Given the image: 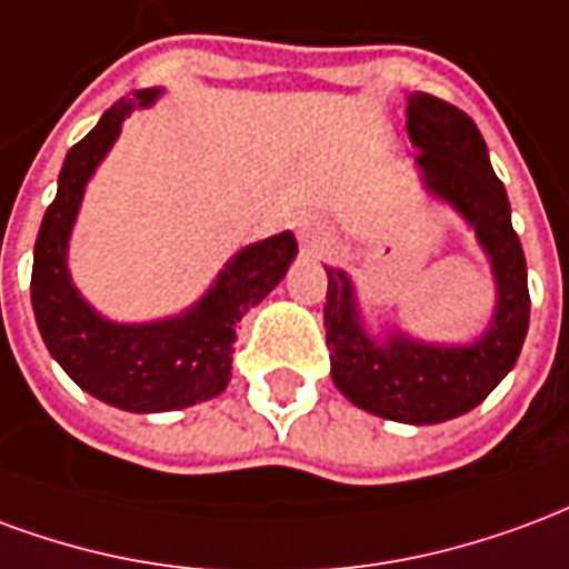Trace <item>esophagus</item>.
<instances>
[{"instance_id":"obj_1","label":"esophagus","mask_w":569,"mask_h":569,"mask_svg":"<svg viewBox=\"0 0 569 569\" xmlns=\"http://www.w3.org/2000/svg\"><path fill=\"white\" fill-rule=\"evenodd\" d=\"M330 242H333V230H330V223H327L321 214H306V218H300L302 251L321 254V251L330 248Z\"/></svg>"}]
</instances>
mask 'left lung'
<instances>
[{
    "label": "left lung",
    "mask_w": 569,
    "mask_h": 569,
    "mask_svg": "<svg viewBox=\"0 0 569 569\" xmlns=\"http://www.w3.org/2000/svg\"><path fill=\"white\" fill-rule=\"evenodd\" d=\"M406 130L418 148L427 188L476 227L497 279L491 330L467 348H433L397 336L376 346L355 312L346 272L327 269L325 327L330 367L339 391L372 416L403 425H439L479 406L516 367L530 321L525 251L509 221L503 181L495 176L482 132L458 106L412 93Z\"/></svg>",
    "instance_id": "1"
}]
</instances>
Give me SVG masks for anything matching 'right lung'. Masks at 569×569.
<instances>
[{
	"instance_id": "1",
	"label": "right lung",
	"mask_w": 569,
	"mask_h": 569,
	"mask_svg": "<svg viewBox=\"0 0 569 569\" xmlns=\"http://www.w3.org/2000/svg\"><path fill=\"white\" fill-rule=\"evenodd\" d=\"M160 90H136L111 106L60 169V188L44 211L32 260V312L41 339L69 379L127 412H169L221 393L230 381L236 325L276 288L297 254L290 233L248 244L214 288L181 318L160 325H111L87 306L66 272V242L87 178L118 139L120 123Z\"/></svg>"
}]
</instances>
